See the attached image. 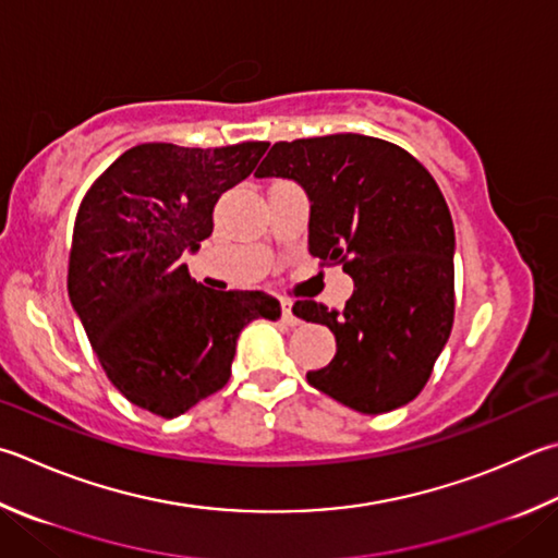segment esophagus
I'll return each mask as SVG.
<instances>
[{"label": "esophagus", "instance_id": "esophagus-1", "mask_svg": "<svg viewBox=\"0 0 558 558\" xmlns=\"http://www.w3.org/2000/svg\"><path fill=\"white\" fill-rule=\"evenodd\" d=\"M280 310H282V322H286L288 327H298L300 319L295 317V312H292V302L290 300H280Z\"/></svg>", "mask_w": 558, "mask_h": 558}]
</instances>
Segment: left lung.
I'll list each match as a JSON object with an SVG mask.
<instances>
[{
  "label": "left lung",
  "instance_id": "8db88e82",
  "mask_svg": "<svg viewBox=\"0 0 558 558\" xmlns=\"http://www.w3.org/2000/svg\"><path fill=\"white\" fill-rule=\"evenodd\" d=\"M310 197V253L353 278L347 307L295 302L327 324L337 356L307 380L363 414L402 408L427 385L453 327V221L437 180L390 141L361 134L278 141L256 178Z\"/></svg>",
  "mask_w": 558,
  "mask_h": 558
}]
</instances>
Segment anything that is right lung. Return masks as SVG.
<instances>
[{"label":"right lung","instance_id":"obj_1","mask_svg":"<svg viewBox=\"0 0 558 558\" xmlns=\"http://www.w3.org/2000/svg\"><path fill=\"white\" fill-rule=\"evenodd\" d=\"M266 141L221 148L141 144L121 154L80 202L68 295L111 385L173 420L227 385L241 329L278 319L260 290H209L190 278L221 192L246 180Z\"/></svg>","mask_w":558,"mask_h":558}]
</instances>
